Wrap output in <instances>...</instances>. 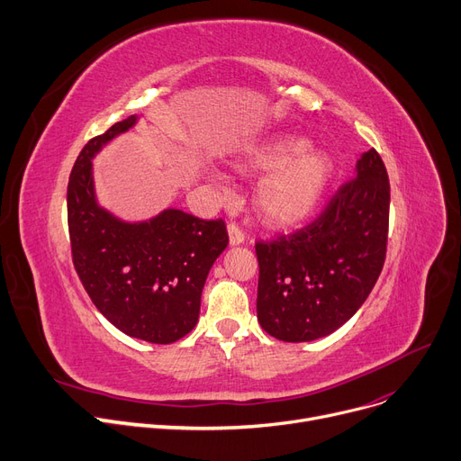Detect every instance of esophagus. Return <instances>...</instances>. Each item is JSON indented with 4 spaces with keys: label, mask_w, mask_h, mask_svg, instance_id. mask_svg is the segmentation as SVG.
<instances>
[{
    "label": "esophagus",
    "mask_w": 461,
    "mask_h": 461,
    "mask_svg": "<svg viewBox=\"0 0 461 461\" xmlns=\"http://www.w3.org/2000/svg\"><path fill=\"white\" fill-rule=\"evenodd\" d=\"M228 235H230V244H231V247H237V244H242V242H244V231H242L240 226L235 224V222H231V224L228 226Z\"/></svg>",
    "instance_id": "esophagus-1"
}]
</instances>
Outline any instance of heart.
I'll list each match as a JSON object with an SVG mask.
<instances>
[{
  "label": "heart",
  "mask_w": 461,
  "mask_h": 461,
  "mask_svg": "<svg viewBox=\"0 0 461 461\" xmlns=\"http://www.w3.org/2000/svg\"><path fill=\"white\" fill-rule=\"evenodd\" d=\"M240 174H267L256 191V207L272 224L291 226L319 207L333 177V161L300 137H272L250 146L235 161Z\"/></svg>",
  "instance_id": "obj_1"
}]
</instances>
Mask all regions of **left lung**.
I'll use <instances>...</instances> for the list:
<instances>
[{
    "label": "left lung",
    "instance_id": "obj_1",
    "mask_svg": "<svg viewBox=\"0 0 461 461\" xmlns=\"http://www.w3.org/2000/svg\"><path fill=\"white\" fill-rule=\"evenodd\" d=\"M387 228L389 177L371 148L317 221L256 242L261 328L285 343L315 341L341 328L378 280Z\"/></svg>",
    "mask_w": 461,
    "mask_h": 461
}]
</instances>
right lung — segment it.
I'll return each mask as SVG.
<instances>
[{
    "label": "right lung",
    "instance_id": "1",
    "mask_svg": "<svg viewBox=\"0 0 461 461\" xmlns=\"http://www.w3.org/2000/svg\"><path fill=\"white\" fill-rule=\"evenodd\" d=\"M139 116L116 122L81 149L68 179V230L79 280L98 312L135 339L170 345L198 322L202 289L228 247L222 219L181 209L128 222L98 203L92 159Z\"/></svg>",
    "mask_w": 461,
    "mask_h": 461
}]
</instances>
